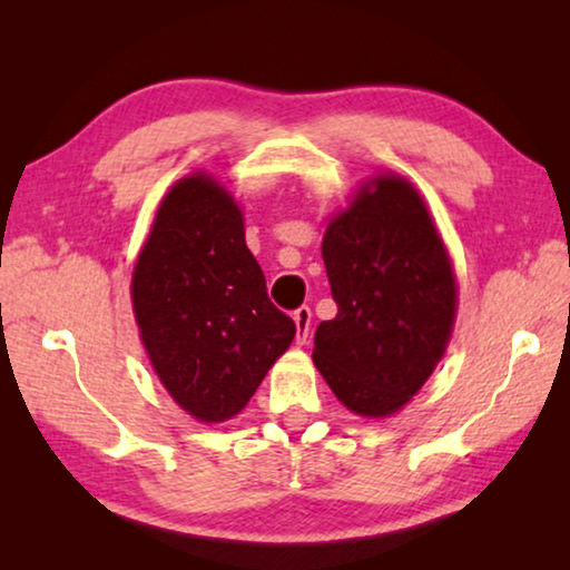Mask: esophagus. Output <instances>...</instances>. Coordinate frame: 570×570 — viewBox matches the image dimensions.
Segmentation results:
<instances>
[{
	"mask_svg": "<svg viewBox=\"0 0 570 570\" xmlns=\"http://www.w3.org/2000/svg\"><path fill=\"white\" fill-rule=\"evenodd\" d=\"M294 324H296V342L306 344L308 332H312V308L298 306L294 312Z\"/></svg>",
	"mask_w": 570,
	"mask_h": 570,
	"instance_id": "1",
	"label": "esophagus"
}]
</instances>
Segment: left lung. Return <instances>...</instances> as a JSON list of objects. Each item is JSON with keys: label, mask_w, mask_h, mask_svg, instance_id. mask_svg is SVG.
<instances>
[{"label": "left lung", "mask_w": 570, "mask_h": 570, "mask_svg": "<svg viewBox=\"0 0 570 570\" xmlns=\"http://www.w3.org/2000/svg\"><path fill=\"white\" fill-rule=\"evenodd\" d=\"M336 316L314 334V364L344 407L384 417L407 404L450 342L458 286L412 183L377 176L322 240Z\"/></svg>", "instance_id": "obj_1"}]
</instances>
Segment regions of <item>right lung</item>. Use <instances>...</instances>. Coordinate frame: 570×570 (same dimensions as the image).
<instances>
[{
    "label": "right lung",
    "instance_id": "obj_1",
    "mask_svg": "<svg viewBox=\"0 0 570 570\" xmlns=\"http://www.w3.org/2000/svg\"><path fill=\"white\" fill-rule=\"evenodd\" d=\"M130 294L153 370L200 422L244 410L296 334L292 316L268 298L240 208L206 173L178 180L163 198Z\"/></svg>",
    "mask_w": 570,
    "mask_h": 570
}]
</instances>
